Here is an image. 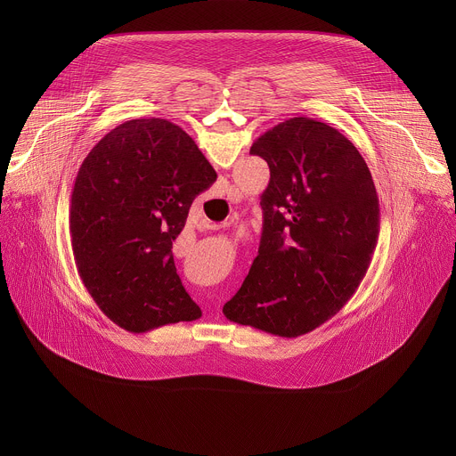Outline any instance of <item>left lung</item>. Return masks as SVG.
Listing matches in <instances>:
<instances>
[{
	"label": "left lung",
	"mask_w": 456,
	"mask_h": 456,
	"mask_svg": "<svg viewBox=\"0 0 456 456\" xmlns=\"http://www.w3.org/2000/svg\"><path fill=\"white\" fill-rule=\"evenodd\" d=\"M250 155L271 169L262 192L257 256L231 301L229 321L297 338L336 315L359 289L379 240L371 173L336 127L292 117L257 137Z\"/></svg>",
	"instance_id": "obj_1"
}]
</instances>
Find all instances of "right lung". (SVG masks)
I'll return each mask as SVG.
<instances>
[{
    "label": "right lung",
    "instance_id": "1",
    "mask_svg": "<svg viewBox=\"0 0 456 456\" xmlns=\"http://www.w3.org/2000/svg\"><path fill=\"white\" fill-rule=\"evenodd\" d=\"M215 180L194 141L157 117L118 124L83 160L69 216L74 259L86 290L120 329L142 334L202 315L171 248L192 200Z\"/></svg>",
    "mask_w": 456,
    "mask_h": 456
}]
</instances>
